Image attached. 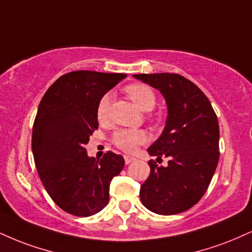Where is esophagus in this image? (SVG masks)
Wrapping results in <instances>:
<instances>
[{"mask_svg": "<svg viewBox=\"0 0 252 252\" xmlns=\"http://www.w3.org/2000/svg\"><path fill=\"white\" fill-rule=\"evenodd\" d=\"M136 158L135 157H131V156H124V162H126V164H130L131 162H134Z\"/></svg>", "mask_w": 252, "mask_h": 252, "instance_id": "1", "label": "esophagus"}]
</instances>
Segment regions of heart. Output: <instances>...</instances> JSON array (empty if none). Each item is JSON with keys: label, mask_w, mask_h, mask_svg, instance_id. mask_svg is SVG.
<instances>
[{"label": "heart", "mask_w": 252, "mask_h": 252, "mask_svg": "<svg viewBox=\"0 0 252 252\" xmlns=\"http://www.w3.org/2000/svg\"><path fill=\"white\" fill-rule=\"evenodd\" d=\"M126 93L139 110L149 111L155 107V93L150 87L145 86V84H130L126 88ZM109 110H110V96L104 95L97 104L96 116L98 122H107L109 118ZM111 139L118 149L126 151V153H134L137 147L148 141V134L144 130L122 129L115 132Z\"/></svg>", "instance_id": "obj_1"}]
</instances>
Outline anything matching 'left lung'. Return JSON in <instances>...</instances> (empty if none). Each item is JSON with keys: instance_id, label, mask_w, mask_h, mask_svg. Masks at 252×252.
<instances>
[{"instance_id": "8db88e82", "label": "left lung", "mask_w": 252, "mask_h": 252, "mask_svg": "<svg viewBox=\"0 0 252 252\" xmlns=\"http://www.w3.org/2000/svg\"><path fill=\"white\" fill-rule=\"evenodd\" d=\"M135 78L158 89L168 105L165 128L148 149L170 157L168 165L149 160L150 175L141 186L143 205L158 215H176L196 204L208 190L220 159V126L204 93L178 74H138Z\"/></svg>"}]
</instances>
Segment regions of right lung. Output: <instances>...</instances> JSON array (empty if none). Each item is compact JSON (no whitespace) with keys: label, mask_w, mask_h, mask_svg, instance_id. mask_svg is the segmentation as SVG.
<instances>
[{"label":"right lung","mask_w":252,"mask_h":252,"mask_svg":"<svg viewBox=\"0 0 252 252\" xmlns=\"http://www.w3.org/2000/svg\"><path fill=\"white\" fill-rule=\"evenodd\" d=\"M126 74L71 71L57 78L42 97L32 126V149L41 182L65 213L88 217L109 202V187L124 158L107 151L101 159L84 145L98 129L99 99Z\"/></svg>","instance_id":"obj_1"}]
</instances>
